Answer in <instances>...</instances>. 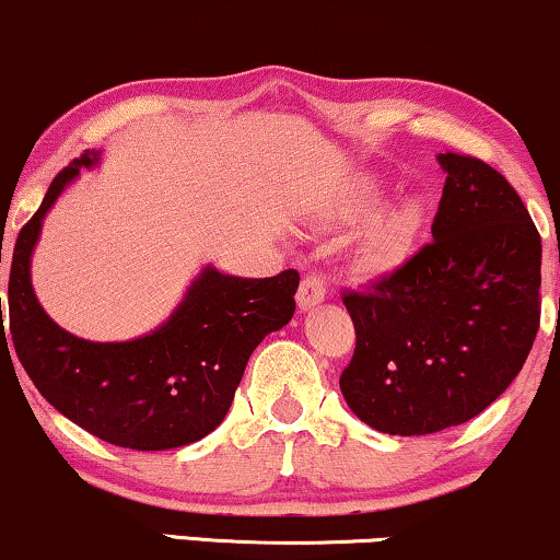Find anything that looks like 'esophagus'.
Instances as JSON below:
<instances>
[{"mask_svg":"<svg viewBox=\"0 0 560 560\" xmlns=\"http://www.w3.org/2000/svg\"><path fill=\"white\" fill-rule=\"evenodd\" d=\"M326 298V282L322 275L311 272L306 278L301 280V288H298V308L301 311H308L318 306Z\"/></svg>","mask_w":560,"mask_h":560,"instance_id":"1","label":"esophagus"}]
</instances>
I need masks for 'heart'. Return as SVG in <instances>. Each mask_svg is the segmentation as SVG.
<instances>
[{
  "label": "heart",
  "instance_id": "b5f03b06",
  "mask_svg": "<svg viewBox=\"0 0 560 560\" xmlns=\"http://www.w3.org/2000/svg\"><path fill=\"white\" fill-rule=\"evenodd\" d=\"M375 192L377 187L373 183H362L360 187H354V192L347 195V198L334 208V218L347 223L360 218L362 213H368L375 202ZM417 223V206H398L386 210V213L375 215L373 221L368 223V229L362 231L358 244V257L362 267L375 272L396 267L406 257V249H409Z\"/></svg>",
  "mask_w": 560,
  "mask_h": 560
}]
</instances>
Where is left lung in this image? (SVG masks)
<instances>
[{"mask_svg":"<svg viewBox=\"0 0 560 560\" xmlns=\"http://www.w3.org/2000/svg\"><path fill=\"white\" fill-rule=\"evenodd\" d=\"M432 242L365 293L347 290L345 401L386 434L463 424L517 377L540 326L542 244L514 187L476 156L440 154Z\"/></svg>","mask_w":560,"mask_h":560,"instance_id":"left-lung-1","label":"left lung"}]
</instances>
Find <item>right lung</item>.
I'll list each match as a JSON object with an SVG mask.
<instances>
[{"mask_svg":"<svg viewBox=\"0 0 560 560\" xmlns=\"http://www.w3.org/2000/svg\"><path fill=\"white\" fill-rule=\"evenodd\" d=\"M97 162L100 151H84L58 172L14 242L7 288L14 352L40 396L94 438L130 450L190 445L223 422L257 345L293 318L301 275L257 280L206 267L159 329L130 342L74 337L35 298L31 257L58 195Z\"/></svg>","mask_w":560,"mask_h":560,"instance_id":"right-lung-1","label":"right lung"}]
</instances>
